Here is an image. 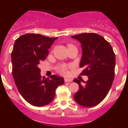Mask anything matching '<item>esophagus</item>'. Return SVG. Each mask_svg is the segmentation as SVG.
I'll return each instance as SVG.
<instances>
[{
	"mask_svg": "<svg viewBox=\"0 0 128 128\" xmlns=\"http://www.w3.org/2000/svg\"><path fill=\"white\" fill-rule=\"evenodd\" d=\"M64 81H65V82H72V79H68V78H65V79H64Z\"/></svg>",
	"mask_w": 128,
	"mask_h": 128,
	"instance_id": "34e87169",
	"label": "esophagus"
}]
</instances>
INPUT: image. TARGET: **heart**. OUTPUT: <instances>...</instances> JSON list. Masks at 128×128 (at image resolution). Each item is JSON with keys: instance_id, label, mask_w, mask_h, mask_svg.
<instances>
[{"instance_id": "1", "label": "heart", "mask_w": 128, "mask_h": 128, "mask_svg": "<svg viewBox=\"0 0 128 128\" xmlns=\"http://www.w3.org/2000/svg\"><path fill=\"white\" fill-rule=\"evenodd\" d=\"M58 71L61 74H66L67 72V66L65 64H62L58 67Z\"/></svg>"}]
</instances>
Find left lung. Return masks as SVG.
I'll list each match as a JSON object with an SVG mask.
<instances>
[{"label":"left lung","mask_w":128,"mask_h":128,"mask_svg":"<svg viewBox=\"0 0 128 128\" xmlns=\"http://www.w3.org/2000/svg\"><path fill=\"white\" fill-rule=\"evenodd\" d=\"M72 38L81 44L82 54L80 67L84 68L81 76H86L88 80L84 85L77 79L79 90L74 96L77 104L84 107L95 106L102 102L110 90L115 68V54L107 40L96 33H82Z\"/></svg>","instance_id":"1"}]
</instances>
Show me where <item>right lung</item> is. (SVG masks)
<instances>
[{"mask_svg": "<svg viewBox=\"0 0 128 128\" xmlns=\"http://www.w3.org/2000/svg\"><path fill=\"white\" fill-rule=\"evenodd\" d=\"M57 38L30 33L15 42L12 52L13 77L19 93L32 106L42 107L51 103L56 88L64 83V78L56 75L42 77L38 68Z\"/></svg>", "mask_w": 128, "mask_h": 128, "instance_id": "right-lung-1", "label": "right lung"}]
</instances>
